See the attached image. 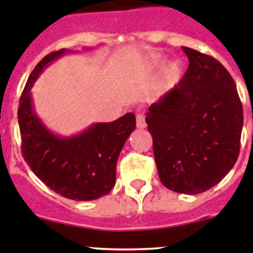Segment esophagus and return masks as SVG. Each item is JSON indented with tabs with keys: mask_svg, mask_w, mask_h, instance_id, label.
<instances>
[{
	"mask_svg": "<svg viewBox=\"0 0 253 253\" xmlns=\"http://www.w3.org/2000/svg\"><path fill=\"white\" fill-rule=\"evenodd\" d=\"M146 119H144V115L143 114H138L137 115V126L139 129L146 128Z\"/></svg>",
	"mask_w": 253,
	"mask_h": 253,
	"instance_id": "1",
	"label": "esophagus"
}]
</instances>
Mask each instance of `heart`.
I'll list each match as a JSON object with an SVG mask.
<instances>
[{"label":"heart","instance_id":"heart-1","mask_svg":"<svg viewBox=\"0 0 253 253\" xmlns=\"http://www.w3.org/2000/svg\"><path fill=\"white\" fill-rule=\"evenodd\" d=\"M163 59L160 54H152L143 62L129 67L122 75V84L125 90L131 92H146L151 84L152 76L162 66ZM182 66L178 60H171L165 66L160 78L156 84V91L163 92L169 90L180 80Z\"/></svg>","mask_w":253,"mask_h":253}]
</instances>
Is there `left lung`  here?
<instances>
[{"label":"left lung","mask_w":253,"mask_h":253,"mask_svg":"<svg viewBox=\"0 0 253 253\" xmlns=\"http://www.w3.org/2000/svg\"><path fill=\"white\" fill-rule=\"evenodd\" d=\"M189 67L177 86L148 107L160 180L196 195L225 177L240 154L243 110L236 82L222 63L182 46Z\"/></svg>","instance_id":"1"}]
</instances>
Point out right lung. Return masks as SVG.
Returning a JSON list of instances; mask_svg holds the SVG:
<instances>
[{
  "mask_svg": "<svg viewBox=\"0 0 253 253\" xmlns=\"http://www.w3.org/2000/svg\"><path fill=\"white\" fill-rule=\"evenodd\" d=\"M66 53L60 49L45 55L26 82L17 111L21 152L31 171L54 193L76 202L95 200L115 185L116 162L135 129V116L128 113L111 123H96L72 137L51 133L35 114L30 90L43 69Z\"/></svg>",
  "mask_w": 253,
  "mask_h": 253,
  "instance_id": "add662e5",
  "label": "right lung"
}]
</instances>
